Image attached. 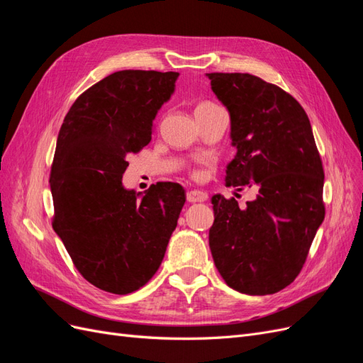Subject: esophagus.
Wrapping results in <instances>:
<instances>
[{
  "mask_svg": "<svg viewBox=\"0 0 363 363\" xmlns=\"http://www.w3.org/2000/svg\"><path fill=\"white\" fill-rule=\"evenodd\" d=\"M207 199H208L207 192H203V191H189L186 194V200L189 203H201V201H206Z\"/></svg>",
  "mask_w": 363,
  "mask_h": 363,
  "instance_id": "1",
  "label": "esophagus"
}]
</instances>
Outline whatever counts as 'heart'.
<instances>
[{"label": "heart", "mask_w": 363, "mask_h": 363, "mask_svg": "<svg viewBox=\"0 0 363 363\" xmlns=\"http://www.w3.org/2000/svg\"><path fill=\"white\" fill-rule=\"evenodd\" d=\"M206 106H215V104H211V103H201V104H199V107H206Z\"/></svg>", "instance_id": "obj_1"}]
</instances>
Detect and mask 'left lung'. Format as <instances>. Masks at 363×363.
I'll return each mask as SVG.
<instances>
[{
  "mask_svg": "<svg viewBox=\"0 0 363 363\" xmlns=\"http://www.w3.org/2000/svg\"><path fill=\"white\" fill-rule=\"evenodd\" d=\"M230 113L236 147L225 184H257L255 201L213 195L208 247L221 277L238 292L276 294L298 276L324 221V169L311 121L281 87L251 74H206Z\"/></svg>",
  "mask_w": 363,
  "mask_h": 363,
  "instance_id": "8db88e82",
  "label": "left lung"
}]
</instances>
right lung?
Returning <instances> with one entry per match:
<instances>
[{"label":"right lung","mask_w":363,"mask_h":363,"mask_svg":"<svg viewBox=\"0 0 363 363\" xmlns=\"http://www.w3.org/2000/svg\"><path fill=\"white\" fill-rule=\"evenodd\" d=\"M179 72L125 69L84 91L63 119L50 175L52 228L75 268L98 289L125 295L144 286L177 227L184 189L123 186L127 156L150 144L152 121Z\"/></svg>","instance_id":"add662e5"}]
</instances>
